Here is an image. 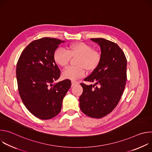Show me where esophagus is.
I'll use <instances>...</instances> for the list:
<instances>
[{
	"instance_id": "34e87169",
	"label": "esophagus",
	"mask_w": 152,
	"mask_h": 152,
	"mask_svg": "<svg viewBox=\"0 0 152 152\" xmlns=\"http://www.w3.org/2000/svg\"><path fill=\"white\" fill-rule=\"evenodd\" d=\"M79 83V82L78 81H76V80H72V86L73 85H77Z\"/></svg>"
}]
</instances>
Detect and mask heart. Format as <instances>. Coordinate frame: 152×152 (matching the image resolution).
<instances>
[{
  "instance_id": "obj_1",
  "label": "heart",
  "mask_w": 152,
  "mask_h": 152,
  "mask_svg": "<svg viewBox=\"0 0 152 152\" xmlns=\"http://www.w3.org/2000/svg\"><path fill=\"white\" fill-rule=\"evenodd\" d=\"M78 56L76 61L77 66H70L65 69L62 77L75 80L83 76L85 69L88 71H93L99 65L101 61L100 53L93 50V47L84 42L73 43L67 47L66 50L62 48L56 49L53 55L55 62L60 67H66L69 64L71 57Z\"/></svg>"
}]
</instances>
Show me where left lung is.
Wrapping results in <instances>:
<instances>
[{
	"instance_id": "1",
	"label": "left lung",
	"mask_w": 152,
	"mask_h": 152,
	"mask_svg": "<svg viewBox=\"0 0 152 152\" xmlns=\"http://www.w3.org/2000/svg\"><path fill=\"white\" fill-rule=\"evenodd\" d=\"M91 40L101 48V61L92 73L84 79L94 85L80 83L83 93L79 106L85 115L100 118L111 113L121 99L127 80V59L116 43L102 38Z\"/></svg>"
}]
</instances>
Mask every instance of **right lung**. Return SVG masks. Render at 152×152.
Listing matches in <instances>:
<instances>
[{
  "label": "right lung",
  "mask_w": 152,
  "mask_h": 152,
  "mask_svg": "<svg viewBox=\"0 0 152 152\" xmlns=\"http://www.w3.org/2000/svg\"><path fill=\"white\" fill-rule=\"evenodd\" d=\"M64 42L49 37L34 40L21 52L17 64L20 96L28 110L39 119H51L60 113L71 86L69 79L53 84L61 73L53 55Z\"/></svg>",
  "instance_id": "obj_1"
}]
</instances>
